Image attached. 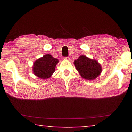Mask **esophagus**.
<instances>
[{
	"mask_svg": "<svg viewBox=\"0 0 132 132\" xmlns=\"http://www.w3.org/2000/svg\"><path fill=\"white\" fill-rule=\"evenodd\" d=\"M64 59L66 60V61H70V57H65L64 58Z\"/></svg>",
	"mask_w": 132,
	"mask_h": 132,
	"instance_id": "1",
	"label": "esophagus"
}]
</instances>
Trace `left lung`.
Here are the masks:
<instances>
[{
	"label": "left lung",
	"instance_id": "1",
	"mask_svg": "<svg viewBox=\"0 0 132 132\" xmlns=\"http://www.w3.org/2000/svg\"><path fill=\"white\" fill-rule=\"evenodd\" d=\"M75 66L83 79L92 80L97 78L101 72V65L95 61L81 55L75 60Z\"/></svg>",
	"mask_w": 132,
	"mask_h": 132
}]
</instances>
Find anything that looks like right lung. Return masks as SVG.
<instances>
[{
	"label": "right lung",
	"mask_w": 132,
	"mask_h": 132,
	"mask_svg": "<svg viewBox=\"0 0 132 132\" xmlns=\"http://www.w3.org/2000/svg\"><path fill=\"white\" fill-rule=\"evenodd\" d=\"M59 61L50 54L44 55L37 59L33 66L35 75L42 79L50 78L55 70V67Z\"/></svg>",
	"instance_id": "add662e5"
}]
</instances>
